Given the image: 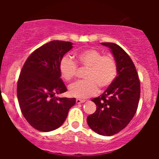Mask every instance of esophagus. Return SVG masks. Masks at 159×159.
<instances>
[{
  "label": "esophagus",
  "mask_w": 159,
  "mask_h": 159,
  "mask_svg": "<svg viewBox=\"0 0 159 159\" xmlns=\"http://www.w3.org/2000/svg\"><path fill=\"white\" fill-rule=\"evenodd\" d=\"M85 102V100H82V99H76V103L77 104H81V103H84Z\"/></svg>",
  "instance_id": "obj_1"
}]
</instances>
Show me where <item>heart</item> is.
Wrapping results in <instances>:
<instances>
[{
  "label": "heart",
  "mask_w": 159,
  "mask_h": 159,
  "mask_svg": "<svg viewBox=\"0 0 159 159\" xmlns=\"http://www.w3.org/2000/svg\"><path fill=\"white\" fill-rule=\"evenodd\" d=\"M82 69L86 80L78 81L69 88L71 96L79 98L91 97L98 93V89H106L113 83L118 74V66L115 58L111 55L94 48L84 50L76 54V63L67 57H62L59 63V71L63 79L70 81L78 73L76 64Z\"/></svg>",
  "instance_id": "b5f03b06"
}]
</instances>
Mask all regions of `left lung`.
Wrapping results in <instances>:
<instances>
[{
    "mask_svg": "<svg viewBox=\"0 0 159 159\" xmlns=\"http://www.w3.org/2000/svg\"><path fill=\"white\" fill-rule=\"evenodd\" d=\"M102 44L111 51L118 66V74L106 91L91 100L97 109L88 116L87 122L98 134L111 136L125 129L135 115L141 86L135 66L129 54L115 43Z\"/></svg>",
    "mask_w": 159,
    "mask_h": 159,
    "instance_id": "1",
    "label": "left lung"
}]
</instances>
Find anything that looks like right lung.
<instances>
[{"label": "right lung", "mask_w": 159, "mask_h": 159, "mask_svg": "<svg viewBox=\"0 0 159 159\" xmlns=\"http://www.w3.org/2000/svg\"><path fill=\"white\" fill-rule=\"evenodd\" d=\"M72 44L70 41H50L30 54L20 71L17 87L20 111L38 131L48 132L61 126L75 104V98L54 96L67 91L59 63Z\"/></svg>", "instance_id": "add662e5"}]
</instances>
